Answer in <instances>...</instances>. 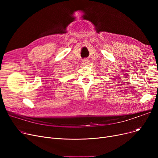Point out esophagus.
Segmentation results:
<instances>
[{"label":"esophagus","mask_w":158,"mask_h":158,"mask_svg":"<svg viewBox=\"0 0 158 158\" xmlns=\"http://www.w3.org/2000/svg\"><path fill=\"white\" fill-rule=\"evenodd\" d=\"M89 61H88V60H87V59H85V60H84L83 61H82V64H83L84 65H87V64H88V63H89Z\"/></svg>","instance_id":"34e87169"}]
</instances>
